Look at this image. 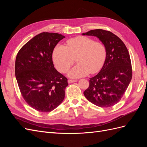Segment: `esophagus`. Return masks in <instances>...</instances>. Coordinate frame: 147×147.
I'll list each match as a JSON object with an SVG mask.
<instances>
[{
	"label": "esophagus",
	"instance_id": "obj_1",
	"mask_svg": "<svg viewBox=\"0 0 147 147\" xmlns=\"http://www.w3.org/2000/svg\"><path fill=\"white\" fill-rule=\"evenodd\" d=\"M77 80H68V83H74L76 82Z\"/></svg>",
	"mask_w": 147,
	"mask_h": 147
}]
</instances>
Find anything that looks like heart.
Returning a JSON list of instances; mask_svg holds the SVG:
<instances>
[{"label": "heart", "instance_id": "b5f03b06", "mask_svg": "<svg viewBox=\"0 0 147 147\" xmlns=\"http://www.w3.org/2000/svg\"><path fill=\"white\" fill-rule=\"evenodd\" d=\"M52 57L57 70L62 73L70 68L76 58L78 64L69 70L67 75L78 78L99 72L106 58V49L100 42L78 36L68 40L65 47L57 45L53 51Z\"/></svg>", "mask_w": 147, "mask_h": 147}]
</instances>
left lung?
I'll use <instances>...</instances> for the list:
<instances>
[{"label":"left lung","instance_id":"8db88e82","mask_svg":"<svg viewBox=\"0 0 147 147\" xmlns=\"http://www.w3.org/2000/svg\"><path fill=\"white\" fill-rule=\"evenodd\" d=\"M82 35L97 37L106 49L103 67L96 76L90 78V86L83 94L93 104L110 107L121 100L131 81L129 54L121 40L110 31L94 29Z\"/></svg>","mask_w":147,"mask_h":147}]
</instances>
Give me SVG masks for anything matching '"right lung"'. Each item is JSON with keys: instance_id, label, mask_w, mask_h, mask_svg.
I'll use <instances>...</instances> for the list:
<instances>
[{"instance_id": "obj_1", "label": "right lung", "mask_w": 147, "mask_h": 147, "mask_svg": "<svg viewBox=\"0 0 147 147\" xmlns=\"http://www.w3.org/2000/svg\"><path fill=\"white\" fill-rule=\"evenodd\" d=\"M64 35L42 32L18 53L15 76L24 99L40 112H50L63 102L67 79L55 68L52 54Z\"/></svg>"}]
</instances>
